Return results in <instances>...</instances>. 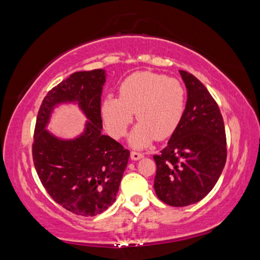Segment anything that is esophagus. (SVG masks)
Wrapping results in <instances>:
<instances>
[{
	"label": "esophagus",
	"mask_w": 260,
	"mask_h": 260,
	"mask_svg": "<svg viewBox=\"0 0 260 260\" xmlns=\"http://www.w3.org/2000/svg\"><path fill=\"white\" fill-rule=\"evenodd\" d=\"M141 158H144V154H142V153L135 152V151H132L131 152V159L132 160H139V159H141Z\"/></svg>",
	"instance_id": "34e87169"
}]
</instances>
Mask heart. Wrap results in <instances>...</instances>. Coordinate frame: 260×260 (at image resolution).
Segmentation results:
<instances>
[{
	"instance_id": "1",
	"label": "heart",
	"mask_w": 260,
	"mask_h": 260,
	"mask_svg": "<svg viewBox=\"0 0 260 260\" xmlns=\"http://www.w3.org/2000/svg\"><path fill=\"white\" fill-rule=\"evenodd\" d=\"M186 107V90L177 79L153 72H135L123 80L119 96L107 95L101 115L108 133L125 135L134 112L140 120L129 135L135 147H146L154 139L164 140L180 125Z\"/></svg>"
}]
</instances>
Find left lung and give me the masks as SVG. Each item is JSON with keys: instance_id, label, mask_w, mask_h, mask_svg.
I'll list each match as a JSON object with an SVG mask.
<instances>
[{"instance_id": "8db88e82", "label": "left lung", "mask_w": 260, "mask_h": 260, "mask_svg": "<svg viewBox=\"0 0 260 260\" xmlns=\"http://www.w3.org/2000/svg\"><path fill=\"white\" fill-rule=\"evenodd\" d=\"M187 89L185 113L156 164L154 189L170 206L182 207L206 197L224 170L228 149L224 120L210 92L194 75L180 71Z\"/></svg>"}]
</instances>
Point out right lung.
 <instances>
[{
	"instance_id": "1",
	"label": "right lung",
	"mask_w": 260,
	"mask_h": 260,
	"mask_svg": "<svg viewBox=\"0 0 260 260\" xmlns=\"http://www.w3.org/2000/svg\"><path fill=\"white\" fill-rule=\"evenodd\" d=\"M104 69L76 72L50 89L36 119L32 160L43 187L53 200L76 215L93 217L115 202L129 151L101 133ZM76 102L89 121L85 132L62 141L45 129L54 107Z\"/></svg>"
}]
</instances>
